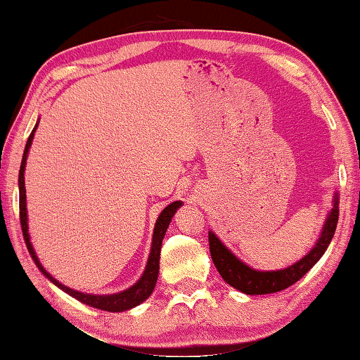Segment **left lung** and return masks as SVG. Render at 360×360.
Instances as JSON below:
<instances>
[{
    "instance_id": "1",
    "label": "left lung",
    "mask_w": 360,
    "mask_h": 360,
    "mask_svg": "<svg viewBox=\"0 0 360 360\" xmlns=\"http://www.w3.org/2000/svg\"><path fill=\"white\" fill-rule=\"evenodd\" d=\"M338 223V194L333 196V209L327 217L326 223L321 231V236L314 247L310 250V253L305 255L300 261L294 266H289L283 270H272V272H259L248 267L247 264L238 261L231 251L219 242V238L209 232V243H210V256L215 264L219 275L223 280L231 285L232 288L238 289L240 292L248 295H261V294H272L278 292L292 286L295 281H299L314 264H316L321 256L326 253L327 247L335 234Z\"/></svg>"
}]
</instances>
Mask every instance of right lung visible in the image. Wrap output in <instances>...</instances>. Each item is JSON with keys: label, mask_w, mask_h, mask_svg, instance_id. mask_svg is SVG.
Masks as SVG:
<instances>
[{"label": "right lung", "mask_w": 360, "mask_h": 360, "mask_svg": "<svg viewBox=\"0 0 360 360\" xmlns=\"http://www.w3.org/2000/svg\"><path fill=\"white\" fill-rule=\"evenodd\" d=\"M39 122L36 123V126L31 131V134L27 141V145H25V151H23V158H22V164H20V172H18V193H20V224H22V232H23V238L25 243H27V248L30 251L31 257H33L34 264L37 269L41 270L44 276L53 283L55 286H58L61 291H65L66 294L72 295L74 299H77L79 302L85 305H90L93 308H98V310H104V311H124V310H131V308L137 307L139 304H142L143 300H147L150 297V294L153 292L156 280H158V274H160V253H161V243L164 234L170 224V219L175 215L176 209H180L181 202L180 200H175V202L169 204L166 209L161 212V215L158 217L156 224H155V231H153V242H151V250H150V256H148V262L147 267H145L143 275L139 278L136 285H132L131 288L126 289V291L117 292V294H109V295H94V294H85V292H79L74 291V289L68 288L65 285H61L58 280H55L52 275H50L46 269L42 267V264L37 259V256L33 250V245L30 242V234H28V221H27V194H25V164H27V158H28V151L31 147V142H33L34 132Z\"/></svg>", "instance_id": "1"}]
</instances>
